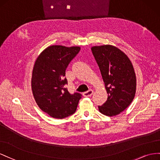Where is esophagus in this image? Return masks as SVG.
Here are the masks:
<instances>
[{
	"mask_svg": "<svg viewBox=\"0 0 160 160\" xmlns=\"http://www.w3.org/2000/svg\"><path fill=\"white\" fill-rule=\"evenodd\" d=\"M93 92H94V91L92 89H90L88 91H86V92H84L83 93V95H84V97H91V96L92 95Z\"/></svg>",
	"mask_w": 160,
	"mask_h": 160,
	"instance_id": "34e87169",
	"label": "esophagus"
}]
</instances>
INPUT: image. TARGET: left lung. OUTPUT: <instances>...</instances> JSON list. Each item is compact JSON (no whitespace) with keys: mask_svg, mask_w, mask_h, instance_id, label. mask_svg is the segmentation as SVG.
<instances>
[{"mask_svg":"<svg viewBox=\"0 0 160 160\" xmlns=\"http://www.w3.org/2000/svg\"><path fill=\"white\" fill-rule=\"evenodd\" d=\"M91 50L108 94L107 101L98 106L99 111L107 116L117 115L135 97L136 76L133 65L124 53L112 45L94 46Z\"/></svg>","mask_w":160,"mask_h":160,"instance_id":"obj_1","label":"left lung"}]
</instances>
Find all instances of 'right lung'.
Wrapping results in <instances>:
<instances>
[{"label":"right lung","mask_w":160,"mask_h":160,"mask_svg":"<svg viewBox=\"0 0 160 160\" xmlns=\"http://www.w3.org/2000/svg\"><path fill=\"white\" fill-rule=\"evenodd\" d=\"M80 50V47L52 45L35 62L31 79L33 94L39 107L49 116L63 118L74 114L82 98L66 88V70Z\"/></svg>","instance_id":"add662e5"}]
</instances>
